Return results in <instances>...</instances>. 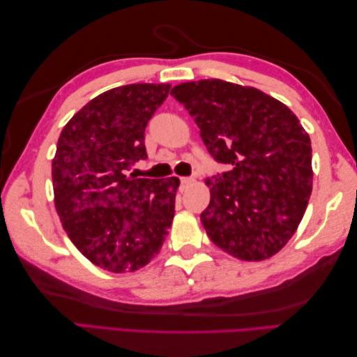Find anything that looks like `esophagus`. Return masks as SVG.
Segmentation results:
<instances>
[{
	"label": "esophagus",
	"instance_id": "34e87169",
	"mask_svg": "<svg viewBox=\"0 0 357 357\" xmlns=\"http://www.w3.org/2000/svg\"><path fill=\"white\" fill-rule=\"evenodd\" d=\"M179 181H181V188H183V190H184L185 187H188V185H190V184L193 183V179H192V178H187V176L179 178Z\"/></svg>",
	"mask_w": 357,
	"mask_h": 357
}]
</instances>
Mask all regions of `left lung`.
Segmentation results:
<instances>
[{
    "instance_id": "8db88e82",
    "label": "left lung",
    "mask_w": 357,
    "mask_h": 357,
    "mask_svg": "<svg viewBox=\"0 0 357 357\" xmlns=\"http://www.w3.org/2000/svg\"><path fill=\"white\" fill-rule=\"evenodd\" d=\"M172 96L229 172L207 179L201 213L208 238L242 261L276 255L294 234L312 195V142L285 104L221 79L184 82Z\"/></svg>"
}]
</instances>
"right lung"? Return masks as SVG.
<instances>
[{"label": "right lung", "mask_w": 357, "mask_h": 357, "mask_svg": "<svg viewBox=\"0 0 357 357\" xmlns=\"http://www.w3.org/2000/svg\"><path fill=\"white\" fill-rule=\"evenodd\" d=\"M170 84H128L86 104L63 128L52 162L55 207L66 233L98 267L135 271L162 247L178 178L127 172L147 158L144 132Z\"/></svg>", "instance_id": "add662e5"}]
</instances>
